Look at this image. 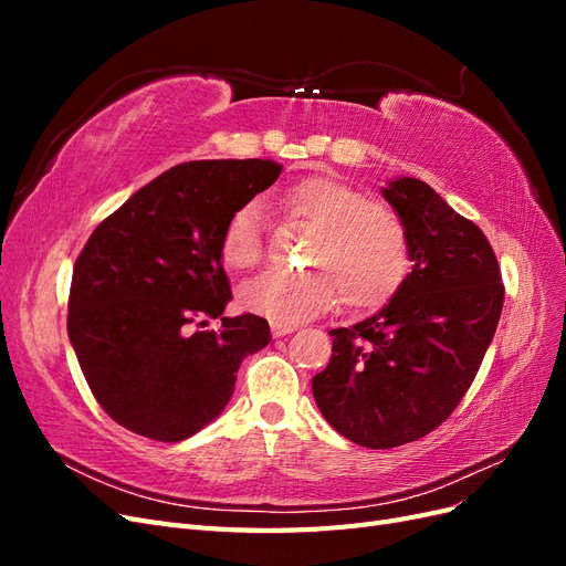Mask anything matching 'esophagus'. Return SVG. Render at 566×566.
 I'll return each mask as SVG.
<instances>
[{
    "label": "esophagus",
    "instance_id": "34e87169",
    "mask_svg": "<svg viewBox=\"0 0 566 566\" xmlns=\"http://www.w3.org/2000/svg\"><path fill=\"white\" fill-rule=\"evenodd\" d=\"M295 331H297L295 323L271 321V335H273V337H283V335H290V333H295Z\"/></svg>",
    "mask_w": 566,
    "mask_h": 566
}]
</instances>
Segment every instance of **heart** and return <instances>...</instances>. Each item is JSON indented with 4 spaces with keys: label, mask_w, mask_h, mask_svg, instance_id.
Listing matches in <instances>:
<instances>
[{
    "label": "heart",
    "mask_w": 566,
    "mask_h": 566,
    "mask_svg": "<svg viewBox=\"0 0 566 566\" xmlns=\"http://www.w3.org/2000/svg\"><path fill=\"white\" fill-rule=\"evenodd\" d=\"M287 205L316 227L306 262L318 269L262 273L241 295L248 312L297 323L328 310L337 293L354 312L375 310L397 293L410 264L408 235L387 205L366 200L361 191L328 177L295 184ZM262 252L260 205L248 200L227 219L221 256L235 269H250L262 260Z\"/></svg>",
    "instance_id": "1"
}]
</instances>
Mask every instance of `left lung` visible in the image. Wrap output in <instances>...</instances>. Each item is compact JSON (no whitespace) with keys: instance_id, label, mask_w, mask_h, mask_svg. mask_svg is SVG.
I'll return each instance as SVG.
<instances>
[{"instance_id":"left-lung-1","label":"left lung","mask_w":566,"mask_h":566,"mask_svg":"<svg viewBox=\"0 0 566 566\" xmlns=\"http://www.w3.org/2000/svg\"><path fill=\"white\" fill-rule=\"evenodd\" d=\"M413 262L378 314L335 328L331 364L312 389L335 432L366 449L416 441L465 397L503 312L501 266L486 235L432 186H382Z\"/></svg>"}]
</instances>
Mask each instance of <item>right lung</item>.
Wrapping results in <instances>:
<instances>
[{
	"label": "right lung",
	"mask_w": 566,
	"mask_h": 566,
	"mask_svg": "<svg viewBox=\"0 0 566 566\" xmlns=\"http://www.w3.org/2000/svg\"><path fill=\"white\" fill-rule=\"evenodd\" d=\"M273 160L167 169L101 221L82 248L67 337L101 408L125 430L181 441L227 408L243 358L271 342L262 316H221L229 214L279 179ZM221 317V332L190 333Z\"/></svg>",
	"instance_id": "right-lung-1"
}]
</instances>
